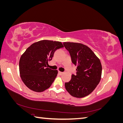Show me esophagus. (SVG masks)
Returning a JSON list of instances; mask_svg holds the SVG:
<instances>
[{
	"label": "esophagus",
	"mask_w": 123,
	"mask_h": 123,
	"mask_svg": "<svg viewBox=\"0 0 123 123\" xmlns=\"http://www.w3.org/2000/svg\"><path fill=\"white\" fill-rule=\"evenodd\" d=\"M58 73L60 74V75H62V74L64 73L63 72H61V71H58Z\"/></svg>",
	"instance_id": "34e87169"
}]
</instances>
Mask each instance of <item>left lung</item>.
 <instances>
[{
    "mask_svg": "<svg viewBox=\"0 0 123 123\" xmlns=\"http://www.w3.org/2000/svg\"><path fill=\"white\" fill-rule=\"evenodd\" d=\"M64 47L70 53L72 62L77 66L76 74L65 86L73 97H85L93 91L101 80L102 66L99 59L90 48L84 44L65 42Z\"/></svg>",
    "mask_w": 123,
    "mask_h": 123,
    "instance_id": "1",
    "label": "left lung"
}]
</instances>
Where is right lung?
Here are the masks:
<instances>
[{
	"label": "right lung",
	"instance_id": "obj_1",
	"mask_svg": "<svg viewBox=\"0 0 123 123\" xmlns=\"http://www.w3.org/2000/svg\"><path fill=\"white\" fill-rule=\"evenodd\" d=\"M56 41L42 40L28 48L21 56L19 73L25 85L30 90L42 92L49 88L56 77L58 71L47 67L56 50L63 48Z\"/></svg>",
	"mask_w": 123,
	"mask_h": 123
}]
</instances>
